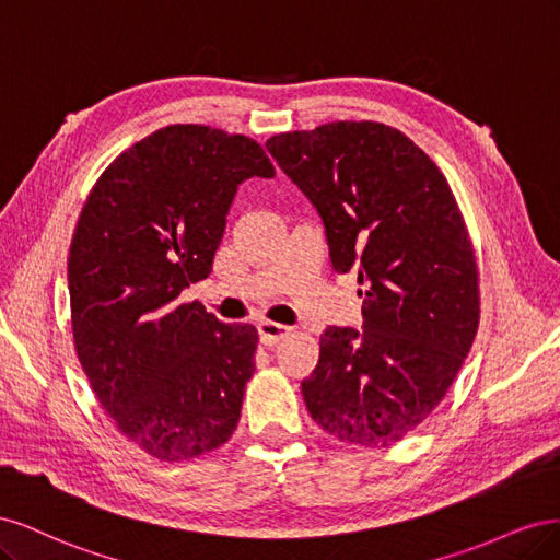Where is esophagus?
Segmentation results:
<instances>
[{"mask_svg": "<svg viewBox=\"0 0 560 560\" xmlns=\"http://www.w3.org/2000/svg\"><path fill=\"white\" fill-rule=\"evenodd\" d=\"M257 329H259L261 343H266V346H276L278 341H282L287 334L292 331V327L280 325V322H270V319H261L259 325H257Z\"/></svg>", "mask_w": 560, "mask_h": 560, "instance_id": "esophagus-1", "label": "esophagus"}]
</instances>
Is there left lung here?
Listing matches in <instances>:
<instances>
[{
  "label": "left lung",
  "instance_id": "1",
  "mask_svg": "<svg viewBox=\"0 0 560 560\" xmlns=\"http://www.w3.org/2000/svg\"><path fill=\"white\" fill-rule=\"evenodd\" d=\"M268 154L317 210L336 273H358L362 331L329 327L301 393L341 442L393 444L444 399L479 327V278L446 177L399 130L336 121Z\"/></svg>",
  "mask_w": 560,
  "mask_h": 560
}]
</instances>
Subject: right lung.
<instances>
[{"label":"right lung","instance_id":"add662e5","mask_svg":"<svg viewBox=\"0 0 560 560\" xmlns=\"http://www.w3.org/2000/svg\"><path fill=\"white\" fill-rule=\"evenodd\" d=\"M249 177H276L254 140L167 126L107 167L79 217L67 259L79 362L116 428L159 460H191L238 425L257 329L179 294L212 273Z\"/></svg>","mask_w":560,"mask_h":560}]
</instances>
